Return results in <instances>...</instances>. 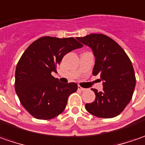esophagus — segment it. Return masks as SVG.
<instances>
[{
    "instance_id": "obj_1",
    "label": "esophagus",
    "mask_w": 145,
    "mask_h": 145,
    "mask_svg": "<svg viewBox=\"0 0 145 145\" xmlns=\"http://www.w3.org/2000/svg\"><path fill=\"white\" fill-rule=\"evenodd\" d=\"M78 89L79 91H86V90H87V89L82 88V87H80V86H78Z\"/></svg>"
}]
</instances>
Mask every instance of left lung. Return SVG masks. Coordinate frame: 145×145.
I'll return each mask as SVG.
<instances>
[{
	"instance_id": "8db88e82",
	"label": "left lung",
	"mask_w": 145,
	"mask_h": 145,
	"mask_svg": "<svg viewBox=\"0 0 145 145\" xmlns=\"http://www.w3.org/2000/svg\"><path fill=\"white\" fill-rule=\"evenodd\" d=\"M77 39L92 49L95 57L93 75L99 74L103 90L95 94V99L85 105L88 112L99 118H113L124 110L132 99L136 76L132 62L123 48L103 33H91Z\"/></svg>"
}]
</instances>
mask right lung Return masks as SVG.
<instances>
[{
    "label": "right lung",
    "mask_w": 145,
    "mask_h": 145,
    "mask_svg": "<svg viewBox=\"0 0 145 145\" xmlns=\"http://www.w3.org/2000/svg\"><path fill=\"white\" fill-rule=\"evenodd\" d=\"M83 45L74 38L42 37L23 53L15 71V91L25 109L38 120H50L63 112L75 82L62 83L53 76L65 54Z\"/></svg>",
    "instance_id": "1"
}]
</instances>
